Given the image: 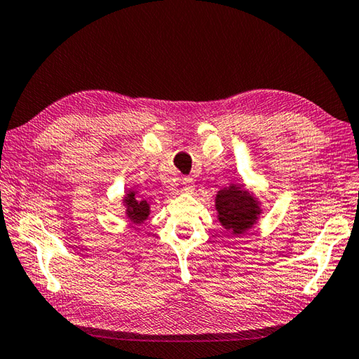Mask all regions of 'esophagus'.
<instances>
[{
    "label": "esophagus",
    "instance_id": "34e87169",
    "mask_svg": "<svg viewBox=\"0 0 359 359\" xmlns=\"http://www.w3.org/2000/svg\"><path fill=\"white\" fill-rule=\"evenodd\" d=\"M182 188L185 193H193L194 191V180L193 177H183L182 179Z\"/></svg>",
    "mask_w": 359,
    "mask_h": 359
}]
</instances>
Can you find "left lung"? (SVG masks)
I'll return each mask as SVG.
<instances>
[{
    "mask_svg": "<svg viewBox=\"0 0 359 359\" xmlns=\"http://www.w3.org/2000/svg\"><path fill=\"white\" fill-rule=\"evenodd\" d=\"M215 210L219 212L222 226L234 236L251 229L262 214L255 197L240 185H231L219 191L215 197Z\"/></svg>",
    "mask_w": 359,
    "mask_h": 359,
    "instance_id": "8db88e82",
    "label": "left lung"
}]
</instances>
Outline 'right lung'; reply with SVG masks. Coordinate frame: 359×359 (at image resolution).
<instances>
[{
    "label": "right lung",
    "mask_w": 359,
    "mask_h": 359,
    "mask_svg": "<svg viewBox=\"0 0 359 359\" xmlns=\"http://www.w3.org/2000/svg\"><path fill=\"white\" fill-rule=\"evenodd\" d=\"M125 206H127V217L136 224L144 223L149 215V203L142 197H136L135 191L125 196Z\"/></svg>",
    "instance_id": "1"
}]
</instances>
